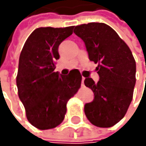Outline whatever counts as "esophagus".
<instances>
[{
	"label": "esophagus",
	"mask_w": 146,
	"mask_h": 146,
	"mask_svg": "<svg viewBox=\"0 0 146 146\" xmlns=\"http://www.w3.org/2000/svg\"><path fill=\"white\" fill-rule=\"evenodd\" d=\"M84 80H85V78L82 77V79H81V85H82V86L84 85Z\"/></svg>",
	"instance_id": "obj_1"
}]
</instances>
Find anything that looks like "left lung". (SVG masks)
I'll list each match as a JSON object with an SVG mask.
<instances>
[{
	"label": "left lung",
	"mask_w": 146,
	"mask_h": 146,
	"mask_svg": "<svg viewBox=\"0 0 146 146\" xmlns=\"http://www.w3.org/2000/svg\"><path fill=\"white\" fill-rule=\"evenodd\" d=\"M74 32L85 43L88 58L97 64L100 80L86 78L85 86L94 93L84 107L89 122L101 128L116 124L125 115L136 84V61L131 49L111 27L102 23L75 26Z\"/></svg>",
	"instance_id": "left-lung-1"
}]
</instances>
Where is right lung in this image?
<instances>
[{
  "mask_svg": "<svg viewBox=\"0 0 146 146\" xmlns=\"http://www.w3.org/2000/svg\"><path fill=\"white\" fill-rule=\"evenodd\" d=\"M74 26L41 27L26 40L19 58L16 86L27 119L39 130L59 125L66 113V103L81 84L78 70L67 76L55 72L58 46L72 34Z\"/></svg>",
  "mask_w": 146,
  "mask_h": 146,
  "instance_id": "add662e5",
  "label": "right lung"
}]
</instances>
